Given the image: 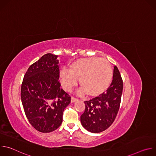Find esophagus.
<instances>
[{"label": "esophagus", "instance_id": "obj_1", "mask_svg": "<svg viewBox=\"0 0 156 156\" xmlns=\"http://www.w3.org/2000/svg\"><path fill=\"white\" fill-rule=\"evenodd\" d=\"M77 100H78V99H76V98H75L74 97H72V98H71V102L73 103V102H76Z\"/></svg>", "mask_w": 156, "mask_h": 156}]
</instances>
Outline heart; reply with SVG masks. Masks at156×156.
I'll list each match as a JSON object with an SVG mask.
<instances>
[{
  "label": "heart",
  "mask_w": 156,
  "mask_h": 156,
  "mask_svg": "<svg viewBox=\"0 0 156 156\" xmlns=\"http://www.w3.org/2000/svg\"><path fill=\"white\" fill-rule=\"evenodd\" d=\"M112 75V67L106 59L92 57L79 58L71 63L68 71L60 72V80L66 91L71 90L79 80L81 93L96 97L108 88Z\"/></svg>",
  "instance_id": "heart-1"
}]
</instances>
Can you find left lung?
I'll return each mask as SVG.
<instances>
[{
	"label": "left lung",
	"mask_w": 156,
	"mask_h": 156,
	"mask_svg": "<svg viewBox=\"0 0 156 156\" xmlns=\"http://www.w3.org/2000/svg\"><path fill=\"white\" fill-rule=\"evenodd\" d=\"M122 91V78L118 68L114 66L112 82L106 92L84 102L85 110L80 117L82 126L94 133L107 129L117 115Z\"/></svg>",
	"instance_id": "8db88e82"
}]
</instances>
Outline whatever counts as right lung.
I'll use <instances>...</instances> for the list:
<instances>
[{"mask_svg": "<svg viewBox=\"0 0 156 156\" xmlns=\"http://www.w3.org/2000/svg\"><path fill=\"white\" fill-rule=\"evenodd\" d=\"M58 55L46 54L32 64L21 88V99L30 124L37 131L50 133L62 123L71 97L60 88Z\"/></svg>", "mask_w": 156, "mask_h": 156, "instance_id": "obj_1", "label": "right lung"}]
</instances>
